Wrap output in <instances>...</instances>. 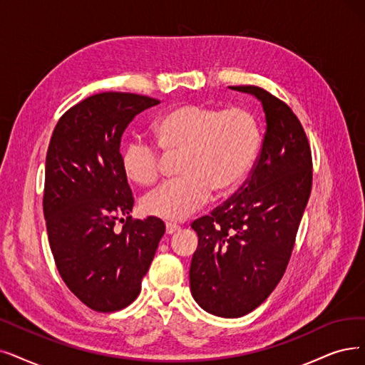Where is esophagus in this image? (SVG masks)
Returning <instances> with one entry per match:
<instances>
[{
  "instance_id": "esophagus-1",
  "label": "esophagus",
  "mask_w": 365,
  "mask_h": 365,
  "mask_svg": "<svg viewBox=\"0 0 365 365\" xmlns=\"http://www.w3.org/2000/svg\"><path fill=\"white\" fill-rule=\"evenodd\" d=\"M178 230H180V226H177V225H172V223L166 225V233H168V235H173V233L178 232Z\"/></svg>"
}]
</instances>
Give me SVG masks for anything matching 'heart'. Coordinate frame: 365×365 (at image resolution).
Wrapping results in <instances>:
<instances>
[{"label":"heart","mask_w":365,"mask_h":365,"mask_svg":"<svg viewBox=\"0 0 365 365\" xmlns=\"http://www.w3.org/2000/svg\"><path fill=\"white\" fill-rule=\"evenodd\" d=\"M157 147L166 154L181 153L180 180L165 182L140 200L142 211L168 222H181L210 200L225 196L245 180L260 148V130L244 109L220 110L185 103L158 116L153 125ZM125 177L150 185L158 177L160 158L153 143L133 139L123 151Z\"/></svg>","instance_id":"1"}]
</instances>
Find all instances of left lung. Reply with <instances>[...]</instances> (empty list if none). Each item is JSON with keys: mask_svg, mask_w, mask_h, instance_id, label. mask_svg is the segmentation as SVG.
I'll use <instances>...</instances> for the list:
<instances>
[{"mask_svg": "<svg viewBox=\"0 0 365 365\" xmlns=\"http://www.w3.org/2000/svg\"><path fill=\"white\" fill-rule=\"evenodd\" d=\"M229 88L260 101L267 132L244 185L211 215L192 223L199 244L190 289L205 312L241 317L282 280L310 197L313 165L309 139L284 101L253 85Z\"/></svg>", "mask_w": 365, "mask_h": 365, "instance_id": "8db88e82", "label": "left lung"}]
</instances>
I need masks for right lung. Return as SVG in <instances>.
Returning a JSON list of instances; mask_svg holds the SVG:
<instances>
[{
	"label": "right lung",
	"instance_id": "add662e5",
	"mask_svg": "<svg viewBox=\"0 0 365 365\" xmlns=\"http://www.w3.org/2000/svg\"><path fill=\"white\" fill-rule=\"evenodd\" d=\"M158 103L130 93L94 94L61 116L49 142L43 212L51 250L67 287L96 312L121 310L138 298L165 235L160 218L130 217L135 199L120 154L127 125Z\"/></svg>",
	"mask_w": 365,
	"mask_h": 365
}]
</instances>
